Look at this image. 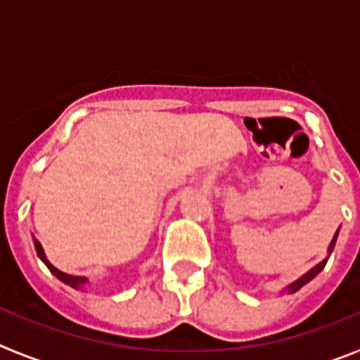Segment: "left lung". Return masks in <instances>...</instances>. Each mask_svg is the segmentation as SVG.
<instances>
[{
    "label": "left lung",
    "instance_id": "1",
    "mask_svg": "<svg viewBox=\"0 0 360 360\" xmlns=\"http://www.w3.org/2000/svg\"><path fill=\"white\" fill-rule=\"evenodd\" d=\"M337 234H339V229H337V232H335V236H333V240L330 241V247H328V256L324 257V259H323V262H321V263H317V265L314 266V269H310V270H308L307 274H303V276H301V278H299V279H295L294 283H290V285H288V287H287V292H288V294H294V292H297L299 288H301V287H304V285H307V283H310L311 279L316 278V276L319 274L321 270L324 269V265H326V262H328L330 254H332L333 247H335Z\"/></svg>",
    "mask_w": 360,
    "mask_h": 360
}]
</instances>
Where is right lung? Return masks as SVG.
Segmentation results:
<instances>
[{"label": "right lung", "mask_w": 360, "mask_h": 360, "mask_svg": "<svg viewBox=\"0 0 360 360\" xmlns=\"http://www.w3.org/2000/svg\"><path fill=\"white\" fill-rule=\"evenodd\" d=\"M34 247H36L37 256H39L41 259H43L44 265L49 266V270H50V272H52L53 276H56L57 279H61L63 283H66V285H70V287H72V288H82V287H84V283L88 281V279L81 278V276H70V274H65V272H61V270H59V269H56V266H53L52 263H50L49 259H46V256H44L43 247H41V243H39V241H37V240H34Z\"/></svg>", "instance_id": "add662e5"}]
</instances>
